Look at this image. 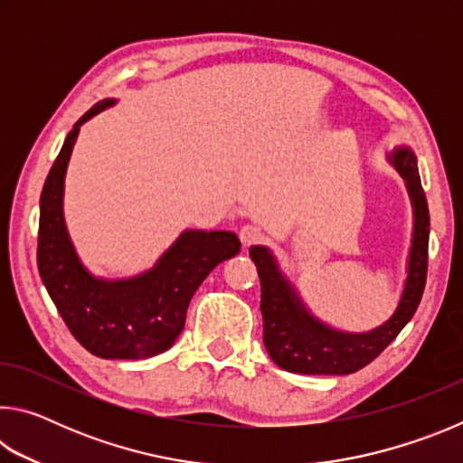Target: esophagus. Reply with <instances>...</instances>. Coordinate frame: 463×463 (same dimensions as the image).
<instances>
[{"label": "esophagus", "mask_w": 463, "mask_h": 463, "mask_svg": "<svg viewBox=\"0 0 463 463\" xmlns=\"http://www.w3.org/2000/svg\"><path fill=\"white\" fill-rule=\"evenodd\" d=\"M239 239L242 242V247L249 249V247L257 245V242L263 239V232L257 229V226H253V224H245L241 229V232H239Z\"/></svg>", "instance_id": "esophagus-1"}]
</instances>
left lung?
I'll list each match as a JSON object with an SVG mask.
<instances>
[{"mask_svg": "<svg viewBox=\"0 0 463 463\" xmlns=\"http://www.w3.org/2000/svg\"><path fill=\"white\" fill-rule=\"evenodd\" d=\"M394 165L406 179L414 206V234L401 307L386 325L365 335L336 333L320 325L302 308L300 300L281 279L268 249L250 247L249 255L261 279L263 343L281 370L292 373H354L372 364L396 339L417 312L429 268V206L420 185L417 159L406 148L394 153Z\"/></svg>", "mask_w": 463, "mask_h": 463, "instance_id": "left-lung-1", "label": "left lung"}]
</instances>
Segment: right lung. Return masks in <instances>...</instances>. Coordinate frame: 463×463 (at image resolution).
Returning <instances> with one entry per match:
<instances>
[{"label": "right lung", "mask_w": 463, "mask_h": 463, "mask_svg": "<svg viewBox=\"0 0 463 463\" xmlns=\"http://www.w3.org/2000/svg\"><path fill=\"white\" fill-rule=\"evenodd\" d=\"M109 104L99 101L75 122L46 175L36 261L59 315L90 354L145 359L174 345L194 292L218 263L239 253L241 242L234 232L187 231L155 269L127 281H101L81 268L62 222V182L80 127Z\"/></svg>", "instance_id": "obj_1"}]
</instances>
